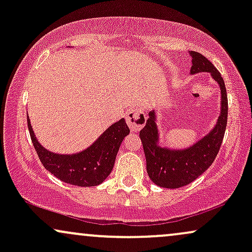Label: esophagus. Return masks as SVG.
Instances as JSON below:
<instances>
[{"mask_svg": "<svg viewBox=\"0 0 252 252\" xmlns=\"http://www.w3.org/2000/svg\"><path fill=\"white\" fill-rule=\"evenodd\" d=\"M126 123L131 129V131L137 132L146 124L147 117L144 112L138 108H132L126 112Z\"/></svg>", "mask_w": 252, "mask_h": 252, "instance_id": "obj_1", "label": "esophagus"}]
</instances>
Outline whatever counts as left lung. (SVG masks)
Segmentation results:
<instances>
[{
  "instance_id": "8db88e82",
  "label": "left lung",
  "mask_w": 252,
  "mask_h": 252,
  "mask_svg": "<svg viewBox=\"0 0 252 252\" xmlns=\"http://www.w3.org/2000/svg\"><path fill=\"white\" fill-rule=\"evenodd\" d=\"M190 74L209 72L221 92L220 115L217 124L201 140L186 149H168L158 144L155 111L149 112L146 126L140 131L150 180L163 189H179L194 181L215 161L220 149L227 123V94L220 73L202 54L190 51Z\"/></svg>"
}]
</instances>
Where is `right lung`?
Listing matches in <instances>:
<instances>
[{"instance_id": "1", "label": "right lung", "mask_w": 252, "mask_h": 252, "mask_svg": "<svg viewBox=\"0 0 252 252\" xmlns=\"http://www.w3.org/2000/svg\"><path fill=\"white\" fill-rule=\"evenodd\" d=\"M27 122L32 142L43 167L59 180L80 187L97 186L108 178L114 168L121 143L130 132L126 120L122 118L110 126L89 148L77 154L63 155L43 148L37 142L28 117Z\"/></svg>"}]
</instances>
